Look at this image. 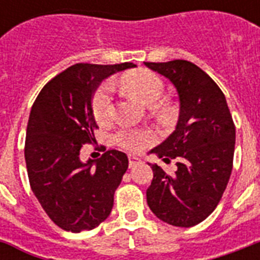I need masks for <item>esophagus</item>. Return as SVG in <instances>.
Returning <instances> with one entry per match:
<instances>
[{
    "mask_svg": "<svg viewBox=\"0 0 260 260\" xmlns=\"http://www.w3.org/2000/svg\"><path fill=\"white\" fill-rule=\"evenodd\" d=\"M128 160H129V167H135L138 165H142V159L136 156V155H129L128 156Z\"/></svg>",
    "mask_w": 260,
    "mask_h": 260,
    "instance_id": "obj_1",
    "label": "esophagus"
}]
</instances>
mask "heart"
Instances as JSON below:
<instances>
[{"instance_id": "1", "label": "heart", "mask_w": 260, "mask_h": 260, "mask_svg": "<svg viewBox=\"0 0 260 260\" xmlns=\"http://www.w3.org/2000/svg\"><path fill=\"white\" fill-rule=\"evenodd\" d=\"M122 86L143 104L154 106L163 94V83L158 75L147 70L131 73L122 79ZM112 85L104 83L95 90L91 100V109L100 124L108 121L112 110ZM154 139L147 131H121L117 135L118 144L129 151H142Z\"/></svg>"}]
</instances>
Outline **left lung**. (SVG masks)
Returning <instances> with one entry per match:
<instances>
[{"label":"left lung","instance_id":"obj_1","mask_svg":"<svg viewBox=\"0 0 260 260\" xmlns=\"http://www.w3.org/2000/svg\"><path fill=\"white\" fill-rule=\"evenodd\" d=\"M144 64L169 79L179 100L175 129L150 151L159 158H178V169L169 175L148 163L154 178L147 204L159 220L189 228L216 209L228 185L236 136L232 116L221 89L194 63L178 59Z\"/></svg>","mask_w":260,"mask_h":260}]
</instances>
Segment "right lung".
Segmentation results:
<instances>
[{"mask_svg":"<svg viewBox=\"0 0 260 260\" xmlns=\"http://www.w3.org/2000/svg\"><path fill=\"white\" fill-rule=\"evenodd\" d=\"M132 67L134 63L74 64L43 87L30 109L24 150L30 189L62 230H93L112 212L128 156L110 150L82 162L79 154L83 144L95 142V89L110 75Z\"/></svg>","mask_w":260,"mask_h":260,"instance_id":"add662e5","label":"right lung"}]
</instances>
